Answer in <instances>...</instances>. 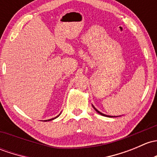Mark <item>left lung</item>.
Masks as SVG:
<instances>
[{
    "instance_id": "8db88e82",
    "label": "left lung",
    "mask_w": 157,
    "mask_h": 157,
    "mask_svg": "<svg viewBox=\"0 0 157 157\" xmlns=\"http://www.w3.org/2000/svg\"><path fill=\"white\" fill-rule=\"evenodd\" d=\"M92 107H93V108H94V109H95V111H96V112H97V113H99V114H101V115H102V116H105V117H113V116H109V115H106V114H105V113H101V112H100V111H99V110H97V109H96V108H95V107H94V106H93V105H92Z\"/></svg>"
}]
</instances>
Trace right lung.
Returning a JSON list of instances; mask_svg holds the SVG:
<instances>
[{
    "label": "right lung",
    "mask_w": 157,
    "mask_h": 157,
    "mask_svg": "<svg viewBox=\"0 0 157 157\" xmlns=\"http://www.w3.org/2000/svg\"><path fill=\"white\" fill-rule=\"evenodd\" d=\"M60 113H59V115H58V116H57V117H54V118H52V119H49V120H44V121H50V120H54V119L57 118V117H59V115H60Z\"/></svg>",
    "instance_id": "obj_1"
}]
</instances>
